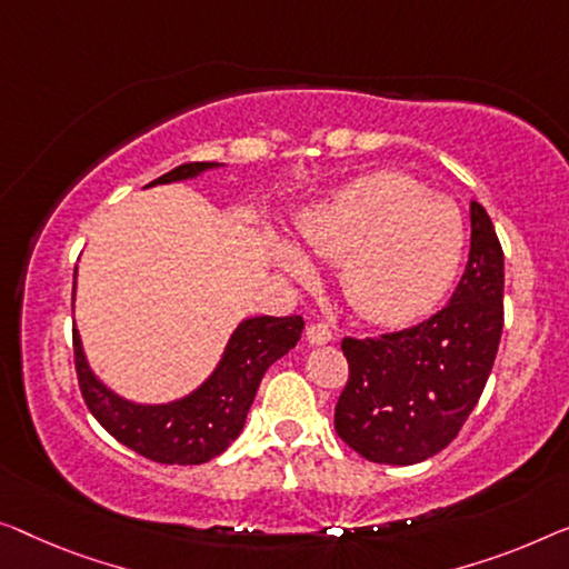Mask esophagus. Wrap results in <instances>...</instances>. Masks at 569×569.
<instances>
[{
  "label": "esophagus",
  "instance_id": "obj_1",
  "mask_svg": "<svg viewBox=\"0 0 569 569\" xmlns=\"http://www.w3.org/2000/svg\"><path fill=\"white\" fill-rule=\"evenodd\" d=\"M307 339H309L311 345H327V342H332L335 335H332V329H329L327 325H321V321H317V325H311L307 329Z\"/></svg>",
  "mask_w": 569,
  "mask_h": 569
}]
</instances>
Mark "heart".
<instances>
[{
	"mask_svg": "<svg viewBox=\"0 0 569 569\" xmlns=\"http://www.w3.org/2000/svg\"><path fill=\"white\" fill-rule=\"evenodd\" d=\"M299 237L313 256L342 262L347 301L380 325H403L435 307L465 248L460 209L398 171L355 178L303 211ZM276 262L291 276L309 273L291 244H276Z\"/></svg>",
	"mask_w": 569,
	"mask_h": 569,
	"instance_id": "obj_1",
	"label": "heart"
}]
</instances>
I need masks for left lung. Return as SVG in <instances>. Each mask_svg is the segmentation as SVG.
Masks as SVG:
<instances>
[{"label":"left lung","mask_w":569,"mask_h":569,"mask_svg":"<svg viewBox=\"0 0 569 569\" xmlns=\"http://www.w3.org/2000/svg\"><path fill=\"white\" fill-rule=\"evenodd\" d=\"M470 258L452 299L401 332L342 339L350 366L335 409L339 439L370 462L417 465L460 435L503 332V250L470 203Z\"/></svg>","instance_id":"1"}]
</instances>
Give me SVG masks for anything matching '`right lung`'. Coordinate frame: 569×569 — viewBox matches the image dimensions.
Listing matches in <instances>:
<instances>
[{
	"label": "right lung",
	"instance_id": "obj_1",
	"mask_svg": "<svg viewBox=\"0 0 569 569\" xmlns=\"http://www.w3.org/2000/svg\"><path fill=\"white\" fill-rule=\"evenodd\" d=\"M219 163H183L156 183L186 181ZM301 317L244 319L227 342L217 370L197 391L171 403H132L117 396L91 372L81 337L73 329V362L83 401L117 442L160 465H201L222 455L244 427L266 370L296 347Z\"/></svg>",
	"mask_w": 569,
	"mask_h": 569
}]
</instances>
